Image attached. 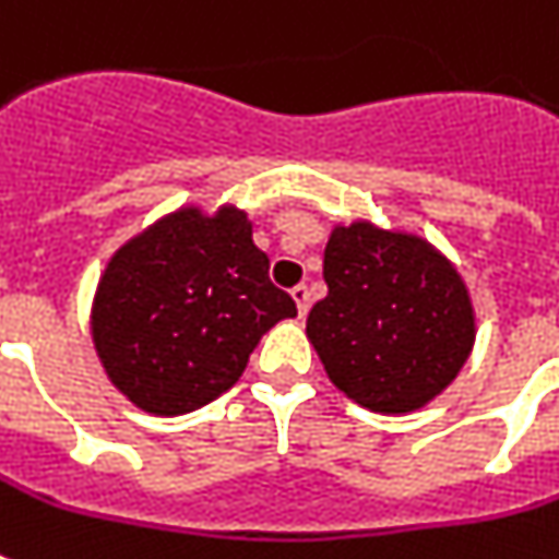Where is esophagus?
Here are the masks:
<instances>
[{
    "instance_id": "34e87169",
    "label": "esophagus",
    "mask_w": 559,
    "mask_h": 559,
    "mask_svg": "<svg viewBox=\"0 0 559 559\" xmlns=\"http://www.w3.org/2000/svg\"><path fill=\"white\" fill-rule=\"evenodd\" d=\"M293 301H296L298 307V316H307V310H310V289L305 287V284H298V287H293Z\"/></svg>"
}]
</instances>
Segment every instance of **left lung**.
Returning <instances> with one entry per match:
<instances>
[{
    "mask_svg": "<svg viewBox=\"0 0 559 559\" xmlns=\"http://www.w3.org/2000/svg\"><path fill=\"white\" fill-rule=\"evenodd\" d=\"M324 281L307 336L333 385L359 406L406 415L459 377L476 316L455 266L426 240L371 223L336 226Z\"/></svg>",
    "mask_w": 559,
    "mask_h": 559,
    "instance_id": "1",
    "label": "left lung"
}]
</instances>
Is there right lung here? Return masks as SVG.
Listing matches in <instances>:
<instances>
[{
  "instance_id": "right-lung-1",
  "label": "right lung",
  "mask_w": 559,
  "mask_h": 559,
  "mask_svg": "<svg viewBox=\"0 0 559 559\" xmlns=\"http://www.w3.org/2000/svg\"><path fill=\"white\" fill-rule=\"evenodd\" d=\"M296 301L270 281L243 211L179 209L124 243L100 275L92 340L109 380L151 415H186L240 380Z\"/></svg>"
}]
</instances>
